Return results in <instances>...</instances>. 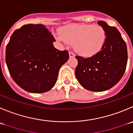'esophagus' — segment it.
Returning <instances> with one entry per match:
<instances>
[{
    "label": "esophagus",
    "mask_w": 133,
    "mask_h": 133,
    "mask_svg": "<svg viewBox=\"0 0 133 133\" xmlns=\"http://www.w3.org/2000/svg\"><path fill=\"white\" fill-rule=\"evenodd\" d=\"M69 57L70 58H71V57H75V54L73 53V52H69Z\"/></svg>",
    "instance_id": "esophagus-1"
}]
</instances>
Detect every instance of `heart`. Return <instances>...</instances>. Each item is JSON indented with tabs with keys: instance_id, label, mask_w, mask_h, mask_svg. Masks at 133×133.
<instances>
[{
	"instance_id": "b5f03b06",
	"label": "heart",
	"mask_w": 133,
	"mask_h": 133,
	"mask_svg": "<svg viewBox=\"0 0 133 133\" xmlns=\"http://www.w3.org/2000/svg\"><path fill=\"white\" fill-rule=\"evenodd\" d=\"M58 40L74 45L78 55L91 57L103 48L107 34L103 27L93 24H69L60 30Z\"/></svg>"
}]
</instances>
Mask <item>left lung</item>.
I'll return each instance as SVG.
<instances>
[{
	"mask_svg": "<svg viewBox=\"0 0 133 133\" xmlns=\"http://www.w3.org/2000/svg\"><path fill=\"white\" fill-rule=\"evenodd\" d=\"M97 23L107 34L103 48L90 58L76 56V78L84 88L92 91H105L115 86L124 74L128 58L127 45L118 30L103 21Z\"/></svg>",
	"mask_w": 133,
	"mask_h": 133,
	"instance_id": "left-lung-1",
	"label": "left lung"
}]
</instances>
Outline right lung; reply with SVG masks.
Listing matches in <instances>:
<instances>
[{
    "instance_id": "add662e5",
    "label": "right lung",
    "mask_w": 133,
    "mask_h": 133,
    "mask_svg": "<svg viewBox=\"0 0 133 133\" xmlns=\"http://www.w3.org/2000/svg\"><path fill=\"white\" fill-rule=\"evenodd\" d=\"M53 36L42 24L15 30L6 49V62L15 83L30 93H44L57 81L59 70L69 59L65 50L55 48Z\"/></svg>"
}]
</instances>
